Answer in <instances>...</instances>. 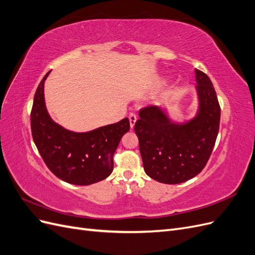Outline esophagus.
Segmentation results:
<instances>
[{
	"instance_id": "obj_1",
	"label": "esophagus",
	"mask_w": 255,
	"mask_h": 255,
	"mask_svg": "<svg viewBox=\"0 0 255 255\" xmlns=\"http://www.w3.org/2000/svg\"><path fill=\"white\" fill-rule=\"evenodd\" d=\"M128 119H129V126H130V128H133L134 126H135V122L137 120V116L136 114L134 113H130L129 116H128Z\"/></svg>"
}]
</instances>
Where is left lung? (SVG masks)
<instances>
[{"label": "left lung", "mask_w": 255, "mask_h": 255, "mask_svg": "<svg viewBox=\"0 0 255 255\" xmlns=\"http://www.w3.org/2000/svg\"><path fill=\"white\" fill-rule=\"evenodd\" d=\"M199 110L184 123L173 122L158 106L143 107L135 133L144 172L164 184L186 182L199 174L210 159L217 139L220 106L212 81L196 69Z\"/></svg>", "instance_id": "1"}]
</instances>
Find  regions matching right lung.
Returning a JSON list of instances; mask_svg holds the SVG:
<instances>
[{
	"instance_id": "right-lung-1",
	"label": "right lung",
	"mask_w": 255,
	"mask_h": 255,
	"mask_svg": "<svg viewBox=\"0 0 255 255\" xmlns=\"http://www.w3.org/2000/svg\"><path fill=\"white\" fill-rule=\"evenodd\" d=\"M34 97L30 128L34 142L50 170L58 179L74 185H90L109 176L114 153L122 136L128 132V118L90 132L75 133L54 122L44 103V81Z\"/></svg>"
}]
</instances>
